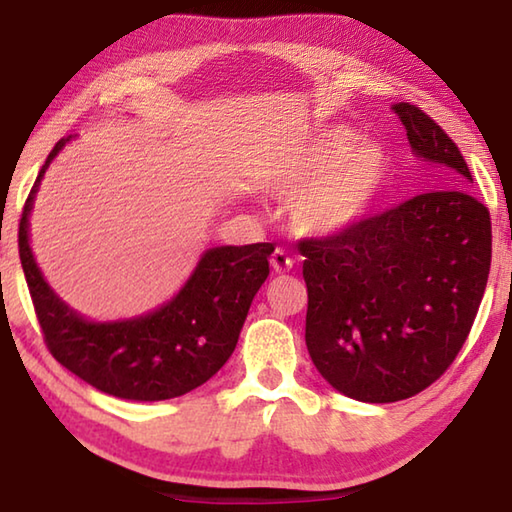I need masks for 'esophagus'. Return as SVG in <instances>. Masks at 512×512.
Wrapping results in <instances>:
<instances>
[{
  "instance_id": "esophagus-1",
  "label": "esophagus",
  "mask_w": 512,
  "mask_h": 512,
  "mask_svg": "<svg viewBox=\"0 0 512 512\" xmlns=\"http://www.w3.org/2000/svg\"><path fill=\"white\" fill-rule=\"evenodd\" d=\"M271 266L275 273H287L293 268V257L284 248H275L271 255Z\"/></svg>"
}]
</instances>
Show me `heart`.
<instances>
[{"label": "heart", "instance_id": "1", "mask_svg": "<svg viewBox=\"0 0 512 512\" xmlns=\"http://www.w3.org/2000/svg\"><path fill=\"white\" fill-rule=\"evenodd\" d=\"M332 128L302 149L277 158L266 185L291 196V219L307 235H339L368 212L386 176V155L368 140Z\"/></svg>", "mask_w": 512, "mask_h": 512}]
</instances>
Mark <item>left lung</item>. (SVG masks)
<instances>
[{
  "mask_svg": "<svg viewBox=\"0 0 512 512\" xmlns=\"http://www.w3.org/2000/svg\"><path fill=\"white\" fill-rule=\"evenodd\" d=\"M393 110L413 153L445 167V189L298 241L309 357L336 391L370 404L418 395L452 366L492 259L490 212L467 194L472 173L458 146L411 103Z\"/></svg>",
  "mask_w": 512,
  "mask_h": 512,
  "instance_id": "left-lung-1",
  "label": "left lung"
}]
</instances>
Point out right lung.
<instances>
[{
    "mask_svg": "<svg viewBox=\"0 0 512 512\" xmlns=\"http://www.w3.org/2000/svg\"><path fill=\"white\" fill-rule=\"evenodd\" d=\"M67 142L69 137L60 140L42 164L17 232L20 262L49 352L76 377L121 400L158 402L194 391L235 352L250 302L268 277L273 244L210 248L167 305L115 323L85 320L51 291L29 246L33 198L49 162Z\"/></svg>",
    "mask_w": 512,
    "mask_h": 512,
    "instance_id": "obj_1",
    "label": "right lung"
}]
</instances>
